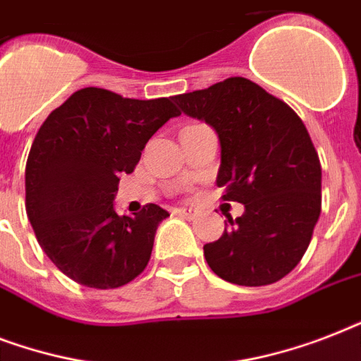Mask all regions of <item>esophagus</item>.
I'll return each mask as SVG.
<instances>
[{"mask_svg":"<svg viewBox=\"0 0 361 361\" xmlns=\"http://www.w3.org/2000/svg\"><path fill=\"white\" fill-rule=\"evenodd\" d=\"M176 214L181 215V217H185V219H195V217H197V209L178 208V209H176Z\"/></svg>","mask_w":361,"mask_h":361,"instance_id":"esophagus-1","label":"esophagus"}]
</instances>
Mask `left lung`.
I'll return each mask as SVG.
<instances>
[{
    "label": "left lung",
    "instance_id": "obj_1",
    "mask_svg": "<svg viewBox=\"0 0 361 361\" xmlns=\"http://www.w3.org/2000/svg\"><path fill=\"white\" fill-rule=\"evenodd\" d=\"M191 118L204 120L221 140L217 185L223 200L243 204L223 236L204 245L221 279L241 286L277 283L307 251L320 208L319 153L300 116L255 82L232 76L172 97Z\"/></svg>",
    "mask_w": 361,
    "mask_h": 361
}]
</instances>
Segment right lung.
Wrapping results in <instances>:
<instances>
[{
    "label": "right lung",
    "instance_id": "1",
    "mask_svg": "<svg viewBox=\"0 0 361 361\" xmlns=\"http://www.w3.org/2000/svg\"><path fill=\"white\" fill-rule=\"evenodd\" d=\"M180 110L169 97H121L84 87L50 112L25 163V212L54 266L78 285L118 288L138 277L169 212L146 204L118 215L114 195L146 142Z\"/></svg>",
    "mask_w": 361,
    "mask_h": 361
}]
</instances>
